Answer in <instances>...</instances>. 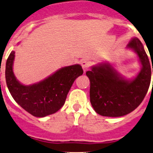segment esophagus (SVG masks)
Returning <instances> with one entry per match:
<instances>
[{
	"label": "esophagus",
	"instance_id": "obj_1",
	"mask_svg": "<svg viewBox=\"0 0 153 153\" xmlns=\"http://www.w3.org/2000/svg\"><path fill=\"white\" fill-rule=\"evenodd\" d=\"M91 65V62L88 59H84L81 63V65L82 67V69L84 71H86L89 70Z\"/></svg>",
	"mask_w": 153,
	"mask_h": 153
}]
</instances>
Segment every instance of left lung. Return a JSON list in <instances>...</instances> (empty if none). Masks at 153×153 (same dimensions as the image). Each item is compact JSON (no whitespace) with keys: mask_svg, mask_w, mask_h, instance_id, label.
Instances as JSON below:
<instances>
[{"mask_svg":"<svg viewBox=\"0 0 153 153\" xmlns=\"http://www.w3.org/2000/svg\"><path fill=\"white\" fill-rule=\"evenodd\" d=\"M127 47L134 50L142 65L141 71L133 80L125 79L108 63L94 66L86 72L90 79L91 103L102 116L121 117L131 112L141 103L149 89L153 67L143 45L133 38Z\"/></svg>","mask_w":153,"mask_h":153,"instance_id":"1","label":"left lung"}]
</instances>
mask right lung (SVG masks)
I'll use <instances>...</instances> for the list:
<instances>
[{"instance_id": "1", "label": "right lung", "mask_w": 153, "mask_h": 153, "mask_svg": "<svg viewBox=\"0 0 153 153\" xmlns=\"http://www.w3.org/2000/svg\"><path fill=\"white\" fill-rule=\"evenodd\" d=\"M15 52L12 51L6 64V82L13 99L32 115L43 117L52 114L65 104L76 77L83 74L79 65L68 66L36 84L24 85L15 76L13 65Z\"/></svg>"}]
</instances>
